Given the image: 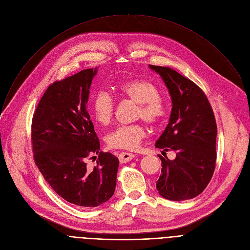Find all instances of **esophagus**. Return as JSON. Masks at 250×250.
<instances>
[{
  "instance_id": "obj_1",
  "label": "esophagus",
  "mask_w": 250,
  "mask_h": 250,
  "mask_svg": "<svg viewBox=\"0 0 250 250\" xmlns=\"http://www.w3.org/2000/svg\"><path fill=\"white\" fill-rule=\"evenodd\" d=\"M135 157V154L129 153V152H121L119 154V159L121 163H126L130 160H132Z\"/></svg>"
}]
</instances>
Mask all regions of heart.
<instances>
[{"label":"heart","instance_id":"1","mask_svg":"<svg viewBox=\"0 0 250 250\" xmlns=\"http://www.w3.org/2000/svg\"><path fill=\"white\" fill-rule=\"evenodd\" d=\"M121 97L137 104L135 116L141 118L150 125H158L167 114L166 101L159 96V89L152 82L146 79H130L119 83L117 86ZM92 113L95 120L102 125L112 123L115 113V102L105 91H99L92 100ZM146 129L140 124L118 126L106 135V144L110 147L133 150L136 149Z\"/></svg>","mask_w":250,"mask_h":250}]
</instances>
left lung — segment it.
<instances>
[{
    "mask_svg": "<svg viewBox=\"0 0 250 250\" xmlns=\"http://www.w3.org/2000/svg\"><path fill=\"white\" fill-rule=\"evenodd\" d=\"M149 67L163 79L173 105L155 146L176 153L174 160L159 157L162 168L156 189L167 200H190L206 189L216 168V118L197 84L169 67Z\"/></svg>",
    "mask_w": 250,
    "mask_h": 250,
    "instance_id": "1",
    "label": "left lung"
}]
</instances>
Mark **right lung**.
Wrapping results in <instances>:
<instances>
[{
    "instance_id": "add662e5",
    "label": "right lung",
    "mask_w": 250,
    "mask_h": 250,
    "mask_svg": "<svg viewBox=\"0 0 250 250\" xmlns=\"http://www.w3.org/2000/svg\"><path fill=\"white\" fill-rule=\"evenodd\" d=\"M96 73L97 69L82 70L49 85L31 123L35 165L56 194L80 208H95L112 198L119 168L117 156L100 151L87 111ZM95 153L96 166L88 167L85 159Z\"/></svg>"
}]
</instances>
